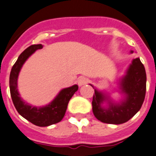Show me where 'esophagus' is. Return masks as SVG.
Here are the masks:
<instances>
[{
  "instance_id": "1",
  "label": "esophagus",
  "mask_w": 156,
  "mask_h": 156,
  "mask_svg": "<svg viewBox=\"0 0 156 156\" xmlns=\"http://www.w3.org/2000/svg\"><path fill=\"white\" fill-rule=\"evenodd\" d=\"M88 78H86V77H81V78H78V84L79 86H84L86 85L87 82H88Z\"/></svg>"
}]
</instances>
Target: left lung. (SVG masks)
Wrapping results in <instances>:
<instances>
[{
    "label": "left lung",
    "mask_w": 156,
    "mask_h": 156,
    "mask_svg": "<svg viewBox=\"0 0 156 156\" xmlns=\"http://www.w3.org/2000/svg\"><path fill=\"white\" fill-rule=\"evenodd\" d=\"M130 53H133L131 51ZM147 76L145 68L140 58H133L132 63L119 79L118 90L121 98L113 100L105 92L94 89L92 101L94 116L103 123L120 125L127 122L136 114L144 101Z\"/></svg>",
    "instance_id": "obj_1"
}]
</instances>
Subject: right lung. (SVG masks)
Returning <instances> with one entry per match:
<instances>
[{
    "mask_svg": "<svg viewBox=\"0 0 156 156\" xmlns=\"http://www.w3.org/2000/svg\"><path fill=\"white\" fill-rule=\"evenodd\" d=\"M42 44L31 45L25 49L18 57L12 68L9 77V88L12 100L16 109L23 118L40 127H47L58 123L66 113L68 103L74 93L78 90V85L62 89L49 104L44 106H33L23 101L18 91L17 80L20 71L27 59L38 49H41Z\"/></svg>",
    "mask_w": 156,
    "mask_h": 156,
    "instance_id": "add662e5",
    "label": "right lung"
}]
</instances>
